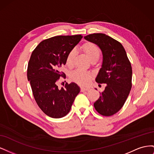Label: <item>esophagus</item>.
<instances>
[{"instance_id": "esophagus-1", "label": "esophagus", "mask_w": 154, "mask_h": 154, "mask_svg": "<svg viewBox=\"0 0 154 154\" xmlns=\"http://www.w3.org/2000/svg\"><path fill=\"white\" fill-rule=\"evenodd\" d=\"M88 90H90V88H88V87H81V91L82 92L87 91Z\"/></svg>"}]
</instances>
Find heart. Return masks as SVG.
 <instances>
[{"label": "heart", "mask_w": 154, "mask_h": 154, "mask_svg": "<svg viewBox=\"0 0 154 154\" xmlns=\"http://www.w3.org/2000/svg\"><path fill=\"white\" fill-rule=\"evenodd\" d=\"M83 49L85 53L87 56L90 60L93 59L98 60L100 56V51L97 46L91 42H87L83 44ZM76 54V49L74 48L68 53L66 59V63L68 67L72 66L74 58ZM71 78L72 81L78 83L79 85H85L88 83L91 78V74L86 71H83L81 70H76L71 74Z\"/></svg>", "instance_id": "b5f03b06"}]
</instances>
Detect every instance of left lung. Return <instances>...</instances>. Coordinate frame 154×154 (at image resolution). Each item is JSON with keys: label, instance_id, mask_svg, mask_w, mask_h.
<instances>
[{"label": "left lung", "instance_id": "8db88e82", "mask_svg": "<svg viewBox=\"0 0 154 154\" xmlns=\"http://www.w3.org/2000/svg\"><path fill=\"white\" fill-rule=\"evenodd\" d=\"M84 38L98 46L103 54L96 82L106 85L94 103V108L102 116H112L122 108L131 90V64L122 44L110 36L94 33L84 36Z\"/></svg>", "mask_w": 154, "mask_h": 154}]
</instances>
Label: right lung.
<instances>
[{
  "label": "right lung",
  "instance_id": "right-lung-1",
  "mask_svg": "<svg viewBox=\"0 0 154 154\" xmlns=\"http://www.w3.org/2000/svg\"><path fill=\"white\" fill-rule=\"evenodd\" d=\"M81 35L57 36L43 40L32 51L27 67V80L37 105L53 118L66 116L80 92L76 83H66L59 88L57 81L63 73L66 57L81 40Z\"/></svg>",
  "mask_w": 154,
  "mask_h": 154
}]
</instances>
